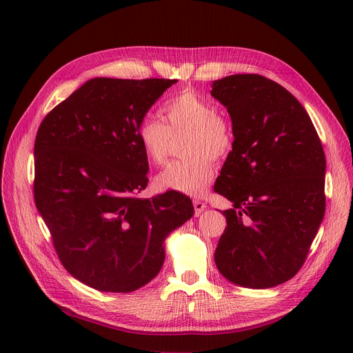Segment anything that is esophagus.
<instances>
[{
  "label": "esophagus",
  "instance_id": "1",
  "mask_svg": "<svg viewBox=\"0 0 353 353\" xmlns=\"http://www.w3.org/2000/svg\"><path fill=\"white\" fill-rule=\"evenodd\" d=\"M192 204H194V211H195V215L198 216L201 212H204L207 210V204L204 203V201L201 199H192Z\"/></svg>",
  "mask_w": 353,
  "mask_h": 353
}]
</instances>
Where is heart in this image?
I'll return each mask as SVG.
<instances>
[{
	"label": "heart",
	"mask_w": 353,
	"mask_h": 353,
	"mask_svg": "<svg viewBox=\"0 0 353 353\" xmlns=\"http://www.w3.org/2000/svg\"><path fill=\"white\" fill-rule=\"evenodd\" d=\"M163 121L143 117L138 125V141L146 161L163 166L170 155L173 138L185 135L181 152L188 157L172 163L158 176L162 188L185 195H204L215 174V159H223L233 146V130L229 120L215 112L212 102L191 89L179 92L162 108Z\"/></svg>",
	"instance_id": "heart-1"
}]
</instances>
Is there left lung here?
<instances>
[{"instance_id":"8db88e82","label":"left lung","mask_w":353,"mask_h":353,"mask_svg":"<svg viewBox=\"0 0 353 353\" xmlns=\"http://www.w3.org/2000/svg\"><path fill=\"white\" fill-rule=\"evenodd\" d=\"M232 119L233 146L215 192L233 203L215 264L230 282L267 289L305 264L325 212V155L299 100L257 74L214 81Z\"/></svg>"}]
</instances>
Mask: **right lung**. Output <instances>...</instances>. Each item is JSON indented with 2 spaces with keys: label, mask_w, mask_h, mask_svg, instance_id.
Masks as SVG:
<instances>
[{
  "label": "right lung",
  "mask_w": 353,
  "mask_h": 353,
  "mask_svg": "<svg viewBox=\"0 0 353 353\" xmlns=\"http://www.w3.org/2000/svg\"><path fill=\"white\" fill-rule=\"evenodd\" d=\"M176 82L89 79L37 130L36 207L64 268L93 289L128 293L152 281L166 236L194 214L177 191L138 198L149 169L138 125Z\"/></svg>",
  "instance_id": "obj_1"
}]
</instances>
